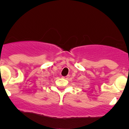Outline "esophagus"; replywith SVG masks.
Returning <instances> with one entry per match:
<instances>
[{"label":"esophagus","instance_id":"1","mask_svg":"<svg viewBox=\"0 0 129 129\" xmlns=\"http://www.w3.org/2000/svg\"><path fill=\"white\" fill-rule=\"evenodd\" d=\"M69 75H67V76H63V77H62V78H63V79H68L69 78Z\"/></svg>","mask_w":129,"mask_h":129}]
</instances>
